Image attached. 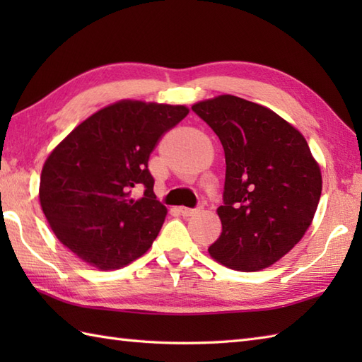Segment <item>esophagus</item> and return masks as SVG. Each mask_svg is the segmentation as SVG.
Instances as JSON below:
<instances>
[{
	"label": "esophagus",
	"mask_w": 362,
	"mask_h": 362,
	"mask_svg": "<svg viewBox=\"0 0 362 362\" xmlns=\"http://www.w3.org/2000/svg\"><path fill=\"white\" fill-rule=\"evenodd\" d=\"M197 211H201V209H187V206H180V209H179V213L185 218L193 216V214H196Z\"/></svg>",
	"instance_id": "34e87169"
}]
</instances>
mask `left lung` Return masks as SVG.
<instances>
[{
	"mask_svg": "<svg viewBox=\"0 0 362 362\" xmlns=\"http://www.w3.org/2000/svg\"><path fill=\"white\" fill-rule=\"evenodd\" d=\"M226 153L221 236L209 253L257 272L276 263L310 228L322 193L320 166L305 136L264 105L221 95L191 107Z\"/></svg>",
	"mask_w": 362,
	"mask_h": 362,
	"instance_id": "8db88e82",
	"label": "left lung"
}]
</instances>
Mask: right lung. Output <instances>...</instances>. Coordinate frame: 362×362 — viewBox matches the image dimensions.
Returning <instances> with one entry per match:
<instances>
[{"label":"right lung","mask_w":362,"mask_h":362,"mask_svg":"<svg viewBox=\"0 0 362 362\" xmlns=\"http://www.w3.org/2000/svg\"><path fill=\"white\" fill-rule=\"evenodd\" d=\"M185 105L122 99L74 127L46 158L38 197L54 235L76 257L115 271L144 255L166 218L153 194L151 152ZM145 187L135 199L132 191Z\"/></svg>","instance_id":"1"}]
</instances>
